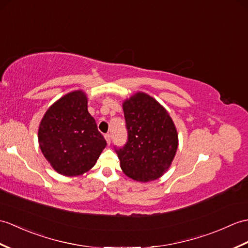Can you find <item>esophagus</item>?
<instances>
[{
  "mask_svg": "<svg viewBox=\"0 0 248 248\" xmlns=\"http://www.w3.org/2000/svg\"><path fill=\"white\" fill-rule=\"evenodd\" d=\"M105 137H106V140H107V142L110 143V142H111V140H112L111 134H110V133H107V134L105 135Z\"/></svg>",
  "mask_w": 248,
  "mask_h": 248,
  "instance_id": "obj_1",
  "label": "esophagus"
}]
</instances>
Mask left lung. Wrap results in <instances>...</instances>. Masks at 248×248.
<instances>
[{"label":"left lung","mask_w":248,"mask_h":248,"mask_svg":"<svg viewBox=\"0 0 248 248\" xmlns=\"http://www.w3.org/2000/svg\"><path fill=\"white\" fill-rule=\"evenodd\" d=\"M128 140L115 147L125 175L137 182H151L169 168L177 150L178 136L168 112L145 93L124 103Z\"/></svg>","instance_id":"left-lung-1"}]
</instances>
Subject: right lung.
<instances>
[{"instance_id": "1", "label": "right lung", "mask_w": 248, "mask_h": 248, "mask_svg": "<svg viewBox=\"0 0 248 248\" xmlns=\"http://www.w3.org/2000/svg\"><path fill=\"white\" fill-rule=\"evenodd\" d=\"M38 138L45 158L66 176L89 171L107 146L81 91L63 96L48 108L40 124Z\"/></svg>"}]
</instances>
